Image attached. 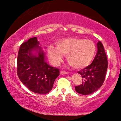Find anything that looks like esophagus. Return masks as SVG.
I'll return each mask as SVG.
<instances>
[{
    "label": "esophagus",
    "instance_id": "obj_1",
    "mask_svg": "<svg viewBox=\"0 0 121 121\" xmlns=\"http://www.w3.org/2000/svg\"><path fill=\"white\" fill-rule=\"evenodd\" d=\"M60 74L61 75L62 74H69V73H68V72H64V71H60Z\"/></svg>",
    "mask_w": 121,
    "mask_h": 121
}]
</instances>
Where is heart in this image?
Masks as SVG:
<instances>
[{
  "mask_svg": "<svg viewBox=\"0 0 121 121\" xmlns=\"http://www.w3.org/2000/svg\"><path fill=\"white\" fill-rule=\"evenodd\" d=\"M56 47L50 45L48 56L55 64H58L65 55L72 67L80 69L91 63L95 53V45L92 41L77 37L62 39L56 42Z\"/></svg>",
  "mask_w": 121,
  "mask_h": 121,
  "instance_id": "heart-1",
  "label": "heart"
}]
</instances>
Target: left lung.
<instances>
[{
  "label": "left lung",
  "instance_id": "1",
  "mask_svg": "<svg viewBox=\"0 0 121 121\" xmlns=\"http://www.w3.org/2000/svg\"><path fill=\"white\" fill-rule=\"evenodd\" d=\"M97 52L92 63L78 73L81 76L82 84L75 86L79 94L93 93L103 84L108 69V60L104 46L100 41L97 44Z\"/></svg>",
  "mask_w": 121,
  "mask_h": 121
}]
</instances>
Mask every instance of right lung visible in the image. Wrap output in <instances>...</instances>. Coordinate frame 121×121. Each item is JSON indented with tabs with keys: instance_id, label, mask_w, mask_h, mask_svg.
Here are the masks:
<instances>
[{
	"instance_id": "add662e5",
	"label": "right lung",
	"mask_w": 121,
	"mask_h": 121,
	"mask_svg": "<svg viewBox=\"0 0 121 121\" xmlns=\"http://www.w3.org/2000/svg\"><path fill=\"white\" fill-rule=\"evenodd\" d=\"M39 44L37 37H35L21 45L18 52L17 73L20 81L28 89L43 94L52 89L60 71L45 61V54Z\"/></svg>"
}]
</instances>
